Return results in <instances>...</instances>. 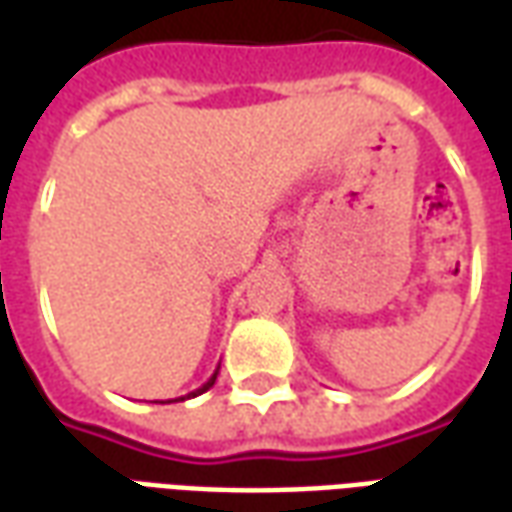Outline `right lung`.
<instances>
[{
  "instance_id": "1",
  "label": "right lung",
  "mask_w": 512,
  "mask_h": 512,
  "mask_svg": "<svg viewBox=\"0 0 512 512\" xmlns=\"http://www.w3.org/2000/svg\"><path fill=\"white\" fill-rule=\"evenodd\" d=\"M216 376H219V370H216V373H213V376L208 378V381H205V384H202L200 389H194V392H189V395H186V397H197V395H202V392H208V389H211V386L216 384ZM186 397H178V400H186Z\"/></svg>"
}]
</instances>
